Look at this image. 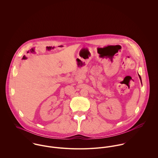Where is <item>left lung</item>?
I'll return each mask as SVG.
<instances>
[{"instance_id": "8db88e82", "label": "left lung", "mask_w": 158, "mask_h": 158, "mask_svg": "<svg viewBox=\"0 0 158 158\" xmlns=\"http://www.w3.org/2000/svg\"><path fill=\"white\" fill-rule=\"evenodd\" d=\"M139 75V74H138ZM139 78H140V81H141V83H142V80H141V77H140V76L139 75Z\"/></svg>"}]
</instances>
